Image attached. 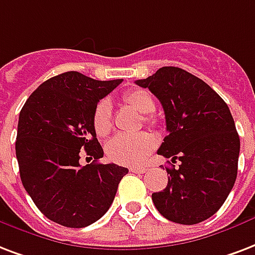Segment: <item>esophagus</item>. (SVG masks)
Instances as JSON below:
<instances>
[{
	"label": "esophagus",
	"instance_id": "obj_1",
	"mask_svg": "<svg viewBox=\"0 0 255 255\" xmlns=\"http://www.w3.org/2000/svg\"><path fill=\"white\" fill-rule=\"evenodd\" d=\"M129 171H131V172H136V174H144L145 171H147V168H145V167H131Z\"/></svg>",
	"mask_w": 255,
	"mask_h": 255
}]
</instances>
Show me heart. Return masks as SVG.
I'll return each instance as SVG.
<instances>
[{
    "label": "heart",
    "instance_id": "obj_1",
    "mask_svg": "<svg viewBox=\"0 0 255 255\" xmlns=\"http://www.w3.org/2000/svg\"><path fill=\"white\" fill-rule=\"evenodd\" d=\"M122 102L143 115H148L155 110V102L148 92L143 89H132L122 96ZM93 128L99 136H106L112 128V116H111L110 103L103 100L93 111ZM145 122L155 123L152 116H145ZM155 141L148 133H135L126 135L119 133L112 137L107 144V153L111 160L124 166H137L144 162L148 153L152 151Z\"/></svg>",
    "mask_w": 255,
    "mask_h": 255
}]
</instances>
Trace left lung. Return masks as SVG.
<instances>
[{"label":"left lung","mask_w":255,"mask_h":255,"mask_svg":"<svg viewBox=\"0 0 255 255\" xmlns=\"http://www.w3.org/2000/svg\"><path fill=\"white\" fill-rule=\"evenodd\" d=\"M162 103L168 135L158 153L179 160L163 191L153 192L158 211L171 222L195 225L217 213L236 183L240 136L223 99L197 76L163 67L143 80Z\"/></svg>","instance_id":"8db88e82"}]
</instances>
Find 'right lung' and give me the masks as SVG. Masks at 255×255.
Listing matches in <instances>:
<instances>
[{
    "mask_svg": "<svg viewBox=\"0 0 255 255\" xmlns=\"http://www.w3.org/2000/svg\"><path fill=\"white\" fill-rule=\"evenodd\" d=\"M122 81L65 72L44 81L19 112L21 182L38 210L58 225L80 229L102 218L128 174L126 167L97 163L104 151L92 122L99 100ZM83 150L95 159L84 167L78 163Z\"/></svg>",
    "mask_w": 255,
    "mask_h": 255,
    "instance_id": "obj_1",
    "label": "right lung"
}]
</instances>
